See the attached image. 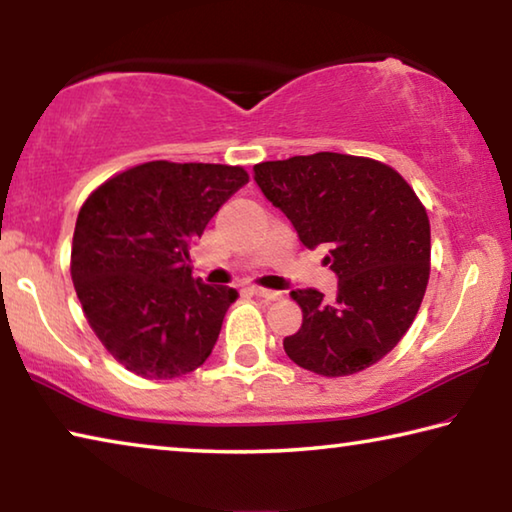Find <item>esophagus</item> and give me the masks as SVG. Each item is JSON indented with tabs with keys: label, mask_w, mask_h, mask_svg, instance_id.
Instances as JSON below:
<instances>
[{
	"label": "esophagus",
	"mask_w": 512,
	"mask_h": 512,
	"mask_svg": "<svg viewBox=\"0 0 512 512\" xmlns=\"http://www.w3.org/2000/svg\"><path fill=\"white\" fill-rule=\"evenodd\" d=\"M250 293L257 298L262 300H280L282 298V291H273V289H259V287H253L250 289Z\"/></svg>",
	"instance_id": "obj_1"
}]
</instances>
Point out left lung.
<instances>
[{"mask_svg": "<svg viewBox=\"0 0 512 512\" xmlns=\"http://www.w3.org/2000/svg\"><path fill=\"white\" fill-rule=\"evenodd\" d=\"M253 171L302 246L329 248L325 264L339 277L332 300L316 289L291 293L302 325L284 352L323 377L366 370L400 343L427 291L431 232L422 203L395 169L357 155H296Z\"/></svg>", "mask_w": 512, "mask_h": 512, "instance_id": "left-lung-1", "label": "left lung"}]
</instances>
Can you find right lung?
<instances>
[{
  "instance_id": "right-lung-1",
  "label": "right lung",
  "mask_w": 512,
  "mask_h": 512,
  "mask_svg": "<svg viewBox=\"0 0 512 512\" xmlns=\"http://www.w3.org/2000/svg\"><path fill=\"white\" fill-rule=\"evenodd\" d=\"M248 183L241 167L146 162L83 203L72 280L88 323L121 366L173 379L203 366L237 291L192 277L205 225Z\"/></svg>"
}]
</instances>
